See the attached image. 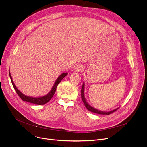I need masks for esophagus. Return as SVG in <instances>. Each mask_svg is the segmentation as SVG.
I'll use <instances>...</instances> for the list:
<instances>
[{
	"instance_id": "obj_1",
	"label": "esophagus",
	"mask_w": 147,
	"mask_h": 147,
	"mask_svg": "<svg viewBox=\"0 0 147 147\" xmlns=\"http://www.w3.org/2000/svg\"><path fill=\"white\" fill-rule=\"evenodd\" d=\"M75 69L77 71H82L83 70V65L81 64H78L75 67Z\"/></svg>"
}]
</instances>
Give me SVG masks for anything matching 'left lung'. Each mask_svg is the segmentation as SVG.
Listing matches in <instances>:
<instances>
[{"label": "left lung", "mask_w": 147, "mask_h": 147, "mask_svg": "<svg viewBox=\"0 0 147 147\" xmlns=\"http://www.w3.org/2000/svg\"><path fill=\"white\" fill-rule=\"evenodd\" d=\"M84 83L83 82V85H82V90H81V97H82V101L83 102V104H84V105H85L86 109L92 112V113H96V114H105V115H109L114 112H115L116 110H117V109H119V108H117V109H115V110H113L112 111H100L99 110H97L96 109H95V108H94L93 107L90 106L86 101V100L85 99V98H84Z\"/></svg>", "instance_id": "obj_1"}]
</instances>
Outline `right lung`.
I'll return each instance as SVG.
<instances>
[{
  "mask_svg": "<svg viewBox=\"0 0 147 147\" xmlns=\"http://www.w3.org/2000/svg\"><path fill=\"white\" fill-rule=\"evenodd\" d=\"M9 76H10V78L11 80V82L12 85L15 90V92H17V94H18V95L20 97V98L23 101H26L28 102H30V103H32V104H37V105H43L45 104H46L47 102H48L51 99V98L53 97V96L54 95L55 93V91L57 89V87L58 86V84L60 83V82L63 79V78H64L65 76H66L68 73H64L61 74L58 78V79L56 80L55 83H54L53 86L52 88V89L51 90V91L49 92V93L46 95H45L43 96L42 97H38V98H34V97H31V96H26L25 95H24L23 94H22L21 92L17 88V87L15 86V84L12 80V78L11 77V73L10 72L9 73Z\"/></svg>",
  "mask_w": 147,
  "mask_h": 147,
  "instance_id": "right-lung-1",
  "label": "right lung"
}]
</instances>
